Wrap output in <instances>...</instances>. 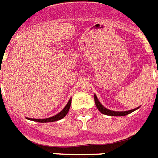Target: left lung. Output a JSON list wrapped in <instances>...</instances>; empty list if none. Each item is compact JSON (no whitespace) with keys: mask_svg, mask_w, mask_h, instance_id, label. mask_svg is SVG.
<instances>
[{"mask_svg":"<svg viewBox=\"0 0 158 158\" xmlns=\"http://www.w3.org/2000/svg\"><path fill=\"white\" fill-rule=\"evenodd\" d=\"M94 100H95V104L97 108L98 109L101 113H102L103 114H106V115H109V116H117V117H120V116H125L127 115V114H130L132 112H133L135 110H129V111H124V112H116V111H113V110H110L106 109V108L102 106V104L100 103V102L98 101V98H97V96L94 95Z\"/></svg>","mask_w":158,"mask_h":158,"instance_id":"8db88e82","label":"left lung"}]
</instances>
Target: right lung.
Here are the masks:
<instances>
[{
    "label": "right lung",
    "mask_w": 158,
    "mask_h": 158,
    "mask_svg": "<svg viewBox=\"0 0 158 158\" xmlns=\"http://www.w3.org/2000/svg\"><path fill=\"white\" fill-rule=\"evenodd\" d=\"M71 102H72V100L70 99L69 101L68 104L66 105L65 107L63 109V110L60 113H59L58 114H56V115L53 116L52 118H45V119H32V118H28V119L31 120V121H37V122H40V123H44V122H52V121H58V120L62 119L63 118L65 117V115L68 114L69 110L70 109V106H71Z\"/></svg>",
    "instance_id": "1"
}]
</instances>
